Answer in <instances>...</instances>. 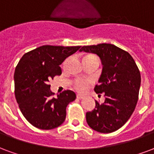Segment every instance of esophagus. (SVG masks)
<instances>
[{
  "mask_svg": "<svg viewBox=\"0 0 154 154\" xmlns=\"http://www.w3.org/2000/svg\"><path fill=\"white\" fill-rule=\"evenodd\" d=\"M76 97H77L78 99H82V98H84V96L81 95V94H77V95H76Z\"/></svg>",
  "mask_w": 154,
  "mask_h": 154,
  "instance_id": "esophagus-1",
  "label": "esophagus"
}]
</instances>
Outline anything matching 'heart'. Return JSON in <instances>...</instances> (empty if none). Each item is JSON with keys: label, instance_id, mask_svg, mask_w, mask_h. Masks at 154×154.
<instances>
[{"label": "heart", "instance_id": "b5f03b06", "mask_svg": "<svg viewBox=\"0 0 154 154\" xmlns=\"http://www.w3.org/2000/svg\"><path fill=\"white\" fill-rule=\"evenodd\" d=\"M90 57H96L94 55H88L85 57V58H90ZM90 82L89 80H87V79H76L75 83H74V85H75V88L76 90L79 91V92H82V91L85 90V88L87 87V85L89 84Z\"/></svg>", "mask_w": 154, "mask_h": 154}]
</instances>
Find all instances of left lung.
Returning <instances> with one entry per match:
<instances>
[{
	"instance_id": "1",
	"label": "left lung",
	"mask_w": 154,
	"mask_h": 154,
	"mask_svg": "<svg viewBox=\"0 0 154 154\" xmlns=\"http://www.w3.org/2000/svg\"><path fill=\"white\" fill-rule=\"evenodd\" d=\"M79 51L97 54L103 65L94 91L106 97L102 104L95 101V108L86 113L87 123L97 132H114L125 124L136 106L141 83L139 68L127 51L113 44L84 46Z\"/></svg>"
}]
</instances>
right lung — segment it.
I'll return each mask as SVG.
<instances>
[{
  "instance_id": "right-lung-1",
  "label": "right lung",
  "mask_w": 154,
  "mask_h": 154,
  "mask_svg": "<svg viewBox=\"0 0 154 154\" xmlns=\"http://www.w3.org/2000/svg\"><path fill=\"white\" fill-rule=\"evenodd\" d=\"M79 48L44 45L25 53L19 61L14 75L15 98L33 126L51 130L65 122L66 106L75 99V94L65 90L53 97L48 82L61 75L60 65Z\"/></svg>"
}]
</instances>
